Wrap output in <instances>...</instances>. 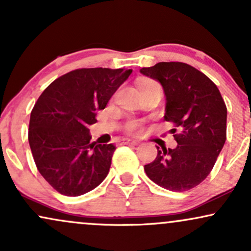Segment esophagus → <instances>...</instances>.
<instances>
[{
	"mask_svg": "<svg viewBox=\"0 0 251 251\" xmlns=\"http://www.w3.org/2000/svg\"><path fill=\"white\" fill-rule=\"evenodd\" d=\"M123 144H129V145H137L138 142L132 141V140H122Z\"/></svg>",
	"mask_w": 251,
	"mask_h": 251,
	"instance_id": "esophagus-1",
	"label": "esophagus"
}]
</instances>
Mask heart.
Wrapping results in <instances>:
<instances>
[{
	"label": "heart",
	"mask_w": 251,
	"mask_h": 251,
	"mask_svg": "<svg viewBox=\"0 0 251 251\" xmlns=\"http://www.w3.org/2000/svg\"><path fill=\"white\" fill-rule=\"evenodd\" d=\"M152 82H156V81H153V80H149V79H144L140 82V87L143 85H147V83H152ZM126 129L129 132H134L138 129V123L137 122H129L128 125H126Z\"/></svg>",
	"instance_id": "b5f03b06"
}]
</instances>
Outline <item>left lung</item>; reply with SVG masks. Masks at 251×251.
Here are the masks:
<instances>
[{
    "label": "left lung",
    "mask_w": 251,
    "mask_h": 251,
    "mask_svg": "<svg viewBox=\"0 0 251 251\" xmlns=\"http://www.w3.org/2000/svg\"><path fill=\"white\" fill-rule=\"evenodd\" d=\"M140 72L163 86L166 98L164 120L172 122L175 149L159 150L156 159L144 165L157 185L184 192L205 180L227 137V107L214 82L191 65L158 63Z\"/></svg>",
    "instance_id": "8db88e82"
}]
</instances>
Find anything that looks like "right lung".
<instances>
[{
	"mask_svg": "<svg viewBox=\"0 0 251 251\" xmlns=\"http://www.w3.org/2000/svg\"><path fill=\"white\" fill-rule=\"evenodd\" d=\"M132 70L79 69L55 79L30 115L29 144L40 175L55 191L78 197L99 186L109 172L113 144L91 142L97 122Z\"/></svg>",
	"mask_w": 251,
	"mask_h": 251,
	"instance_id": "1",
	"label": "right lung"
}]
</instances>
